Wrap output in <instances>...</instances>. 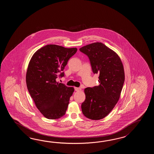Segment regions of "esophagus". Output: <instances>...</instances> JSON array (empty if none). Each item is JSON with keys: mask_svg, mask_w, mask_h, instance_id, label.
Instances as JSON below:
<instances>
[{"mask_svg": "<svg viewBox=\"0 0 154 154\" xmlns=\"http://www.w3.org/2000/svg\"><path fill=\"white\" fill-rule=\"evenodd\" d=\"M74 89L76 91H81V88H74Z\"/></svg>", "mask_w": 154, "mask_h": 154, "instance_id": "esophagus-1", "label": "esophagus"}]
</instances>
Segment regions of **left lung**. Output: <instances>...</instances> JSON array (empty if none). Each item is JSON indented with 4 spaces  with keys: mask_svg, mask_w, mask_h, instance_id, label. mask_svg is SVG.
<instances>
[{
    "mask_svg": "<svg viewBox=\"0 0 154 154\" xmlns=\"http://www.w3.org/2000/svg\"><path fill=\"white\" fill-rule=\"evenodd\" d=\"M88 56L94 74H98L100 85L85 88L82 112L92 120L105 118L115 107L125 82L124 68L118 54L101 42L80 48Z\"/></svg>",
    "mask_w": 154,
    "mask_h": 154,
    "instance_id": "8db88e82",
    "label": "left lung"
}]
</instances>
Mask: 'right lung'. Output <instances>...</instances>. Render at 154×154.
Returning a JSON list of instances; mask_svg holds the SVG:
<instances>
[{
  "mask_svg": "<svg viewBox=\"0 0 154 154\" xmlns=\"http://www.w3.org/2000/svg\"><path fill=\"white\" fill-rule=\"evenodd\" d=\"M56 45L44 46L34 53L26 72L27 88L37 108L46 118L56 119L66 114L74 89L57 82L77 51Z\"/></svg>",
  "mask_w": 154,
  "mask_h": 154,
  "instance_id": "1",
  "label": "right lung"
}]
</instances>
